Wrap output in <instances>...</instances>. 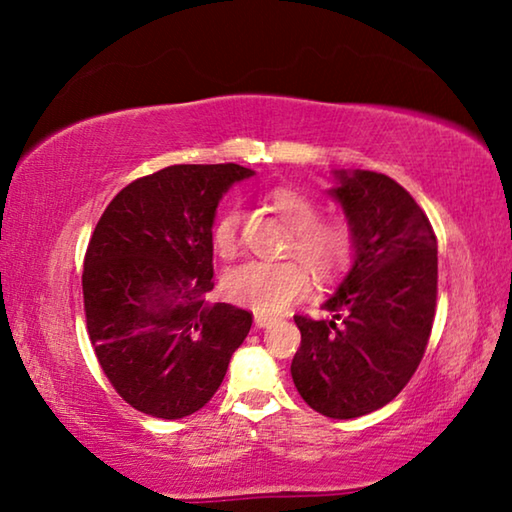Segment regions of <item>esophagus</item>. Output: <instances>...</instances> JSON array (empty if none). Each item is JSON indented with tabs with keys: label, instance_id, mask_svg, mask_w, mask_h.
Wrapping results in <instances>:
<instances>
[{
	"label": "esophagus",
	"instance_id": "34e87169",
	"mask_svg": "<svg viewBox=\"0 0 512 512\" xmlns=\"http://www.w3.org/2000/svg\"><path fill=\"white\" fill-rule=\"evenodd\" d=\"M275 323V318H271V316H264V314H255V327H268V325H273Z\"/></svg>",
	"mask_w": 512,
	"mask_h": 512
}]
</instances>
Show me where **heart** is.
<instances>
[{
	"label": "heart",
	"mask_w": 512,
	"mask_h": 512,
	"mask_svg": "<svg viewBox=\"0 0 512 512\" xmlns=\"http://www.w3.org/2000/svg\"><path fill=\"white\" fill-rule=\"evenodd\" d=\"M268 205L293 230L289 255H298L320 282H332L345 273L357 253V232L343 214L320 216V205L305 192L277 187L268 194ZM214 246L221 257H232L239 248V210H225L214 225ZM305 263V264H306ZM304 264V265H305ZM291 262L241 264L223 277L225 296L259 314H280L311 289L309 269Z\"/></svg>",
	"instance_id": "1"
}]
</instances>
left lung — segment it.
Segmentation results:
<instances>
[{
    "label": "left lung",
    "mask_w": 512,
    "mask_h": 512,
    "mask_svg": "<svg viewBox=\"0 0 512 512\" xmlns=\"http://www.w3.org/2000/svg\"><path fill=\"white\" fill-rule=\"evenodd\" d=\"M329 196L357 232V253L329 320L293 316L300 348L291 377L311 409L359 418L397 397L427 348L438 296V244L427 214L393 178L334 171Z\"/></svg>",
    "instance_id": "obj_1"
}]
</instances>
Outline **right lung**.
I'll use <instances>...</instances> for the list:
<instances>
[{"mask_svg":"<svg viewBox=\"0 0 512 512\" xmlns=\"http://www.w3.org/2000/svg\"><path fill=\"white\" fill-rule=\"evenodd\" d=\"M241 164H173L112 198L83 266L88 334L99 366L133 409L192 415L219 391L253 314L207 302L221 196L253 176Z\"/></svg>","mask_w":512,"mask_h":512,"instance_id":"obj_1","label":"right lung"}]
</instances>
